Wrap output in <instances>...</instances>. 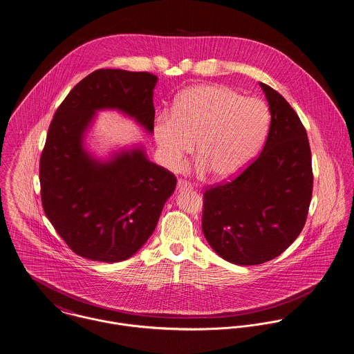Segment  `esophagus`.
I'll return each instance as SVG.
<instances>
[{"instance_id":"1","label":"esophagus","mask_w":354,"mask_h":354,"mask_svg":"<svg viewBox=\"0 0 354 354\" xmlns=\"http://www.w3.org/2000/svg\"><path fill=\"white\" fill-rule=\"evenodd\" d=\"M192 189V185L184 180H178L177 181V191H191Z\"/></svg>"}]
</instances>
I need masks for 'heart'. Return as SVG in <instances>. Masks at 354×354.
I'll use <instances>...</instances> for the list:
<instances>
[{"mask_svg": "<svg viewBox=\"0 0 354 354\" xmlns=\"http://www.w3.org/2000/svg\"><path fill=\"white\" fill-rule=\"evenodd\" d=\"M266 104L223 85H197L177 100L171 115H160L154 139L162 161L178 170L196 143L198 174L212 170L230 178L253 160L269 129Z\"/></svg>", "mask_w": 354, "mask_h": 354, "instance_id": "heart-1", "label": "heart"}]
</instances>
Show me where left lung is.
<instances>
[{"instance_id": "obj_1", "label": "left lung", "mask_w": 354, "mask_h": 354, "mask_svg": "<svg viewBox=\"0 0 354 354\" xmlns=\"http://www.w3.org/2000/svg\"><path fill=\"white\" fill-rule=\"evenodd\" d=\"M270 127L257 160L234 181L204 193L203 232L221 257L258 265L280 256L301 232L313 196L307 132L287 100L259 82Z\"/></svg>"}]
</instances>
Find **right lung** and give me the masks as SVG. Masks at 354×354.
I'll return each instance as SVG.
<instances>
[{"instance_id":"add662e5","label":"right lung","mask_w":354,"mask_h":354,"mask_svg":"<svg viewBox=\"0 0 354 354\" xmlns=\"http://www.w3.org/2000/svg\"><path fill=\"white\" fill-rule=\"evenodd\" d=\"M158 77L100 68L77 84L57 109L40 157L44 212L78 256L119 262L132 257L156 230L176 189L173 173L147 158L142 143L97 157L86 136L100 111H118L154 132Z\"/></svg>"}]
</instances>
